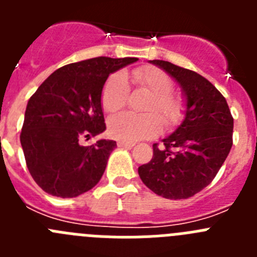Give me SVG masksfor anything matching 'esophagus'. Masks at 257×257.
I'll list each match as a JSON object with an SVG mask.
<instances>
[{
	"mask_svg": "<svg viewBox=\"0 0 257 257\" xmlns=\"http://www.w3.org/2000/svg\"><path fill=\"white\" fill-rule=\"evenodd\" d=\"M118 147H123V148H131V147H134L135 145V143H130V142H118L117 143Z\"/></svg>",
	"mask_w": 257,
	"mask_h": 257,
	"instance_id": "obj_1",
	"label": "esophagus"
}]
</instances>
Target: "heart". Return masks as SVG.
Masks as SVG:
<instances>
[{
    "label": "heart",
    "instance_id": "heart-1",
    "mask_svg": "<svg viewBox=\"0 0 257 257\" xmlns=\"http://www.w3.org/2000/svg\"><path fill=\"white\" fill-rule=\"evenodd\" d=\"M130 78L136 86L151 92L144 106V114L121 113L108 122L110 136L123 142H138L149 139L160 134L163 127L162 118L153 113L158 111L166 124H174L183 115L184 105L179 96L171 92L172 81L163 70L156 67H143L134 69ZM128 85L122 73H115L108 78L101 91V105L108 113H115L126 105Z\"/></svg>",
    "mask_w": 257,
    "mask_h": 257
}]
</instances>
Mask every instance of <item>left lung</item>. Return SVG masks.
I'll return each mask as SVG.
<instances>
[{
	"label": "left lung",
	"instance_id": "obj_1",
	"mask_svg": "<svg viewBox=\"0 0 257 257\" xmlns=\"http://www.w3.org/2000/svg\"><path fill=\"white\" fill-rule=\"evenodd\" d=\"M179 83L185 117L153 158L138 170L143 183L167 199H185L206 188L219 172L233 145V117L225 97L201 74L170 61L151 60Z\"/></svg>",
	"mask_w": 257,
	"mask_h": 257
}]
</instances>
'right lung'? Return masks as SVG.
<instances>
[{"mask_svg":"<svg viewBox=\"0 0 257 257\" xmlns=\"http://www.w3.org/2000/svg\"><path fill=\"white\" fill-rule=\"evenodd\" d=\"M138 58H100L59 68L27 104L20 143L27 167L38 187L51 196L73 198L99 183L117 147L113 140L90 139L105 131L101 91L109 74Z\"/></svg>","mask_w":257,"mask_h":257,"instance_id":"1","label":"right lung"}]
</instances>
